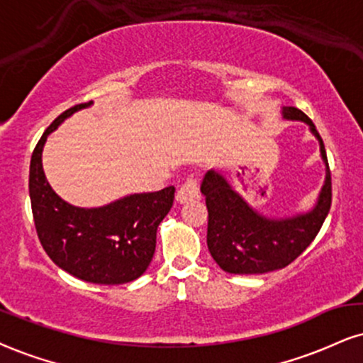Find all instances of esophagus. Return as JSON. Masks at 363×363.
<instances>
[{
  "mask_svg": "<svg viewBox=\"0 0 363 363\" xmlns=\"http://www.w3.org/2000/svg\"><path fill=\"white\" fill-rule=\"evenodd\" d=\"M199 196V184H198V179L196 177H187L182 186L179 187L177 194H176V201L177 203H187V201H193Z\"/></svg>",
  "mask_w": 363,
  "mask_h": 363,
  "instance_id": "esophagus-1",
  "label": "esophagus"
}]
</instances>
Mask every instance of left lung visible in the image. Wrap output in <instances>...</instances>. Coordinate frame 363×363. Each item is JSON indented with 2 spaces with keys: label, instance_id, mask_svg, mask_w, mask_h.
Here are the masks:
<instances>
[{
  "label": "left lung",
  "instance_id": "8db88e82",
  "mask_svg": "<svg viewBox=\"0 0 363 363\" xmlns=\"http://www.w3.org/2000/svg\"><path fill=\"white\" fill-rule=\"evenodd\" d=\"M282 116L304 121L318 138L326 165L325 184L311 211L291 218H267L253 209L218 170H208L201 182L208 208V248L225 272L265 274L284 269L306 250L328 216L331 172L323 138L298 108L284 106Z\"/></svg>",
  "mask_w": 363,
  "mask_h": 363
}]
</instances>
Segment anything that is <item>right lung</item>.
Returning a JSON list of instances; mask_svg holds the SVG:
<instances>
[{"mask_svg":"<svg viewBox=\"0 0 363 363\" xmlns=\"http://www.w3.org/2000/svg\"><path fill=\"white\" fill-rule=\"evenodd\" d=\"M91 104L69 108L43 132L30 160L28 191L35 230L52 262L81 281L115 286L135 281L150 265L157 228L172 208L176 187L130 194L89 209L59 198L43 174V145L65 118Z\"/></svg>","mask_w":363,"mask_h":363,"instance_id":"1","label":"right lung"}]
</instances>
